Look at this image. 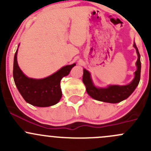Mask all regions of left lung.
Returning <instances> with one entry per match:
<instances>
[{"instance_id":"left-lung-1","label":"left lung","mask_w":151,"mask_h":151,"mask_svg":"<svg viewBox=\"0 0 151 151\" xmlns=\"http://www.w3.org/2000/svg\"><path fill=\"white\" fill-rule=\"evenodd\" d=\"M134 47L136 49L138 58L136 62L137 71L134 72V78L129 84L126 85H109L106 88H97L93 83L91 74L85 68L83 69V82L86 87L88 95L93 99L107 103H118L126 99L134 91L140 80L141 62L140 55L138 51L136 44L134 43Z\"/></svg>"}]
</instances>
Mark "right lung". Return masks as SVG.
I'll return each mask as SVG.
<instances>
[{"label": "right lung", "instance_id": "obj_1", "mask_svg": "<svg viewBox=\"0 0 151 151\" xmlns=\"http://www.w3.org/2000/svg\"><path fill=\"white\" fill-rule=\"evenodd\" d=\"M17 55V50L14 58L13 77L18 91L25 101L33 106L40 107L57 104L62 96L60 80L69 74L76 63L62 67L55 73L45 78L33 79L27 77L19 68Z\"/></svg>", "mask_w": 151, "mask_h": 151}]
</instances>
